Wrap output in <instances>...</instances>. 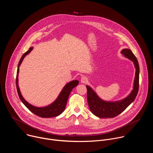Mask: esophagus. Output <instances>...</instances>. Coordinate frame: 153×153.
<instances>
[{
	"label": "esophagus",
	"instance_id": "34e87169",
	"mask_svg": "<svg viewBox=\"0 0 153 153\" xmlns=\"http://www.w3.org/2000/svg\"><path fill=\"white\" fill-rule=\"evenodd\" d=\"M87 81H88V79H87V78H86V77H85V76L82 77L81 78V79H80V82H81V83H86Z\"/></svg>",
	"mask_w": 153,
	"mask_h": 153
}]
</instances>
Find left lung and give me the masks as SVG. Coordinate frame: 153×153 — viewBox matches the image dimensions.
<instances>
[{
    "instance_id": "left-lung-1",
    "label": "left lung",
    "mask_w": 153,
    "mask_h": 153,
    "mask_svg": "<svg viewBox=\"0 0 153 153\" xmlns=\"http://www.w3.org/2000/svg\"><path fill=\"white\" fill-rule=\"evenodd\" d=\"M126 58L131 60L136 69L133 88L130 94L125 98L115 102L105 101L100 99L91 86L86 85L87 100L91 113L100 118H113L121 113L136 99L139 91V65L138 61L129 49H123L120 52Z\"/></svg>"
}]
</instances>
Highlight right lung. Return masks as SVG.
Masks as SVG:
<instances>
[{
	"mask_svg": "<svg viewBox=\"0 0 153 153\" xmlns=\"http://www.w3.org/2000/svg\"><path fill=\"white\" fill-rule=\"evenodd\" d=\"M33 49V47H30L29 50L23 54V56H22L21 59H20V61L18 64L16 81L18 95L22 102L25 105V106L30 111H31L34 114L39 117L44 118H50L58 116L60 114H61L65 110V107H66V105L70 94L74 87H76L79 84V81L77 80H74L67 83L64 86L57 99L53 103H51L48 106L43 107H37L29 103L27 100H25L22 95L21 94L18 85V76L19 72V67L20 66L22 62L25 57L27 55H28L32 51Z\"/></svg>",
	"mask_w": 153,
	"mask_h": 153,
	"instance_id": "1",
	"label": "right lung"
}]
</instances>
